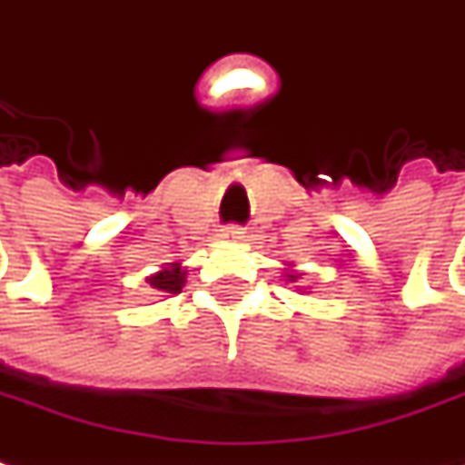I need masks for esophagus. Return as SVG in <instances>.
Instances as JSON below:
<instances>
[{"label":"esophagus","mask_w":465,"mask_h":465,"mask_svg":"<svg viewBox=\"0 0 465 465\" xmlns=\"http://www.w3.org/2000/svg\"><path fill=\"white\" fill-rule=\"evenodd\" d=\"M223 239H229V242H242L243 239V229L239 223H229V226H223Z\"/></svg>","instance_id":"34e87169"}]
</instances>
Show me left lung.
Instances as JSON below:
<instances>
[{
	"label": "left lung",
	"mask_w": 465,
	"mask_h": 465,
	"mask_svg": "<svg viewBox=\"0 0 465 465\" xmlns=\"http://www.w3.org/2000/svg\"><path fill=\"white\" fill-rule=\"evenodd\" d=\"M289 282H297V274H287Z\"/></svg>",
	"instance_id": "left-lung-1"
}]
</instances>
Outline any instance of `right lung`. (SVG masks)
<instances>
[{"label": "right lung", "instance_id": "add662e5", "mask_svg": "<svg viewBox=\"0 0 465 465\" xmlns=\"http://www.w3.org/2000/svg\"><path fill=\"white\" fill-rule=\"evenodd\" d=\"M183 282H186V272L176 264L168 266L163 272H158L155 277L148 279V284H151L153 292H158V294H178L181 287H183Z\"/></svg>", "mask_w": 465, "mask_h": 465}]
</instances>
